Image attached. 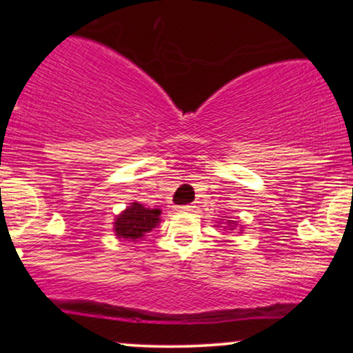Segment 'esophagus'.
Returning <instances> with one entry per match:
<instances>
[{
    "label": "esophagus",
    "instance_id": "1",
    "mask_svg": "<svg viewBox=\"0 0 353 353\" xmlns=\"http://www.w3.org/2000/svg\"><path fill=\"white\" fill-rule=\"evenodd\" d=\"M196 205L192 204H188V205H181V208H177V210H181V212H190V210H194Z\"/></svg>",
    "mask_w": 353,
    "mask_h": 353
}]
</instances>
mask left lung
I'll list each match as a JSON object with an SVG mask.
<instances>
[{"label":"left lung","mask_w":353,"mask_h":353,"mask_svg":"<svg viewBox=\"0 0 353 353\" xmlns=\"http://www.w3.org/2000/svg\"><path fill=\"white\" fill-rule=\"evenodd\" d=\"M236 225H237V224H236V222H234V221H228V228H230L229 230H232L234 228H236ZM228 228H225V229H228Z\"/></svg>","instance_id":"1"}]
</instances>
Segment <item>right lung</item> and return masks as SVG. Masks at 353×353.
<instances>
[{
    "label": "right lung",
    "mask_w": 353,
    "mask_h": 353,
    "mask_svg": "<svg viewBox=\"0 0 353 353\" xmlns=\"http://www.w3.org/2000/svg\"><path fill=\"white\" fill-rule=\"evenodd\" d=\"M161 210L144 208L139 202H131L125 210L114 221V232L117 239L124 241H137L151 232L161 222Z\"/></svg>",
    "instance_id": "obj_1"
}]
</instances>
